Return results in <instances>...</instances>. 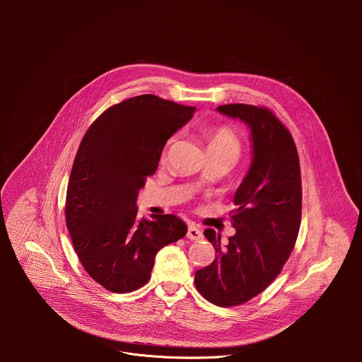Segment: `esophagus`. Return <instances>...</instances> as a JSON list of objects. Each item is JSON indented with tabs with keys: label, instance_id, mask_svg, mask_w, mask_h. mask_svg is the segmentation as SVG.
Returning a JSON list of instances; mask_svg holds the SVG:
<instances>
[{
	"label": "esophagus",
	"instance_id": "1",
	"mask_svg": "<svg viewBox=\"0 0 362 362\" xmlns=\"http://www.w3.org/2000/svg\"><path fill=\"white\" fill-rule=\"evenodd\" d=\"M186 236H187L190 240H199V239H202V238H203V233H202V230H200L196 225L190 223V225H189V228H187V233H186Z\"/></svg>",
	"mask_w": 362,
	"mask_h": 362
}]
</instances>
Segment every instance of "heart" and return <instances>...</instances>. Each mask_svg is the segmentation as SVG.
Here are the masks:
<instances>
[{
	"label": "heart",
	"instance_id": "obj_1",
	"mask_svg": "<svg viewBox=\"0 0 362 362\" xmlns=\"http://www.w3.org/2000/svg\"><path fill=\"white\" fill-rule=\"evenodd\" d=\"M208 150H229L239 154L240 141L236 133L228 126H216L206 132Z\"/></svg>",
	"mask_w": 362,
	"mask_h": 362
}]
</instances>
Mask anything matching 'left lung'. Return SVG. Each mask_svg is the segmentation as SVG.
<instances>
[{
  "mask_svg": "<svg viewBox=\"0 0 362 362\" xmlns=\"http://www.w3.org/2000/svg\"><path fill=\"white\" fill-rule=\"evenodd\" d=\"M218 112L249 126L253 148L249 172L233 197L236 232L221 246V235L206 229L218 256L194 274L199 293L228 308L259 295L281 274L300 226L302 185L295 141L269 109L236 103Z\"/></svg>",
  "mask_w": 362,
  "mask_h": 362,
  "instance_id": "1",
  "label": "left lung"
}]
</instances>
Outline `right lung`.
Returning <instances> with one entry per match:
<instances>
[{
	"label": "right lung",
	"mask_w": 362,
	"mask_h": 362,
	"mask_svg": "<svg viewBox=\"0 0 362 362\" xmlns=\"http://www.w3.org/2000/svg\"><path fill=\"white\" fill-rule=\"evenodd\" d=\"M193 112L153 94L136 95L103 112L80 143L67 186L66 223L83 268L110 292L146 285L156 253L187 232L175 215L137 218L136 199L156 172L168 139Z\"/></svg>",
	"instance_id": "1"
}]
</instances>
